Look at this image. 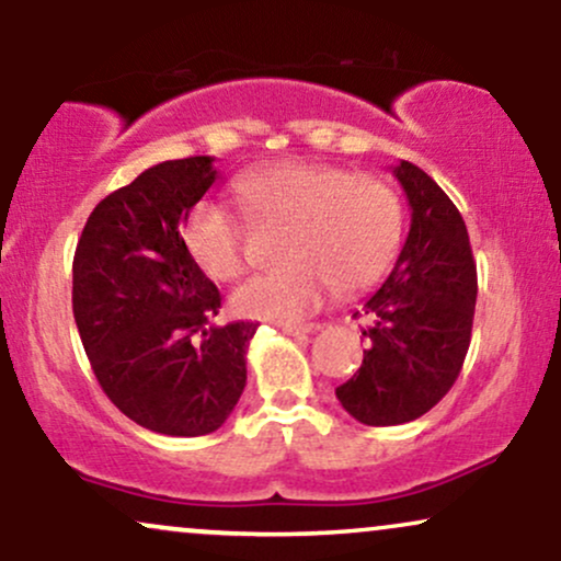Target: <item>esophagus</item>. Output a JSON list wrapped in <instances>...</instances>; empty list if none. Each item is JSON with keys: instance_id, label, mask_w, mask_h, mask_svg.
<instances>
[{"instance_id": "1", "label": "esophagus", "mask_w": 561, "mask_h": 561, "mask_svg": "<svg viewBox=\"0 0 561 561\" xmlns=\"http://www.w3.org/2000/svg\"><path fill=\"white\" fill-rule=\"evenodd\" d=\"M319 330V324H285L282 332L293 334V337H306V334H313Z\"/></svg>"}]
</instances>
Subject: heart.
Masks as SVG:
<instances>
[{
  "instance_id": "obj_1",
  "label": "heart",
  "mask_w": 561,
  "mask_h": 561,
  "mask_svg": "<svg viewBox=\"0 0 561 561\" xmlns=\"http://www.w3.org/2000/svg\"><path fill=\"white\" fill-rule=\"evenodd\" d=\"M248 208L285 229L282 268L248 279L231 295L240 317L295 321L311 317L327 293L351 295L390 272L403 240L401 199L388 182L327 163H279L240 182ZM184 244L210 279L242 274V227L216 199H199L184 218Z\"/></svg>"
}]
</instances>
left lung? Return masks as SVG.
I'll return each instance as SVG.
<instances>
[{"label":"left lung","mask_w":561,"mask_h":561,"mask_svg":"<svg viewBox=\"0 0 561 561\" xmlns=\"http://www.w3.org/2000/svg\"><path fill=\"white\" fill-rule=\"evenodd\" d=\"M392 176L409 199V237L388 279L356 311L369 321L362 369L334 390L369 427L420 420L446 396L465 364L478 300V268L456 205L409 160Z\"/></svg>","instance_id":"8db88e82"}]
</instances>
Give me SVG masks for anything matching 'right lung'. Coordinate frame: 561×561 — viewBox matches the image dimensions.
<instances>
[{
    "label": "right lung",
    "instance_id": "obj_1",
    "mask_svg": "<svg viewBox=\"0 0 561 561\" xmlns=\"http://www.w3.org/2000/svg\"><path fill=\"white\" fill-rule=\"evenodd\" d=\"M216 173L210 156L141 171L96 205L76 244L73 317L96 382L160 435L216 433L248 382L259 324H214L221 295L182 237Z\"/></svg>",
    "mask_w": 561,
    "mask_h": 561
}]
</instances>
